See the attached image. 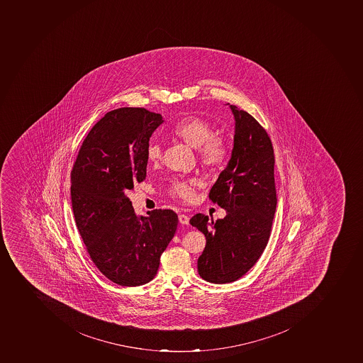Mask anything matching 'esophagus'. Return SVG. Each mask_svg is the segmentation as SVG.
Returning a JSON list of instances; mask_svg holds the SVG:
<instances>
[{"label":"esophagus","instance_id":"esophagus-1","mask_svg":"<svg viewBox=\"0 0 363 363\" xmlns=\"http://www.w3.org/2000/svg\"><path fill=\"white\" fill-rule=\"evenodd\" d=\"M178 220H179L180 224H184V225H187L189 223V217L185 213H180L179 216H178Z\"/></svg>","mask_w":363,"mask_h":363}]
</instances>
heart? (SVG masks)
Masks as SVG:
<instances>
[{"instance_id": "obj_1", "label": "heart", "mask_w": 363, "mask_h": 363, "mask_svg": "<svg viewBox=\"0 0 363 363\" xmlns=\"http://www.w3.org/2000/svg\"><path fill=\"white\" fill-rule=\"evenodd\" d=\"M172 133L189 146L199 150L202 164L207 168L217 169L228 160V148L220 138L213 137V131L207 122L198 117H185L172 128ZM147 159L152 164H157L162 159L160 143H150L147 147ZM170 194L183 201H192L195 189L193 183L174 182L171 186Z\"/></svg>"}]
</instances>
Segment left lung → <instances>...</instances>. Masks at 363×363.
Here are the masks:
<instances>
[{
  "label": "left lung",
  "instance_id": "8db88e82",
  "mask_svg": "<svg viewBox=\"0 0 363 363\" xmlns=\"http://www.w3.org/2000/svg\"><path fill=\"white\" fill-rule=\"evenodd\" d=\"M230 108L235 116L231 159L209 193L226 216L213 222L196 213L189 220L207 239L198 259L199 274L215 284L237 281L257 262L277 206L272 140L250 113Z\"/></svg>",
  "mask_w": 363,
  "mask_h": 363
}]
</instances>
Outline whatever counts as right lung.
Masks as SVG:
<instances>
[{"label":"right lung","mask_w":363,"mask_h":363,"mask_svg":"<svg viewBox=\"0 0 363 363\" xmlns=\"http://www.w3.org/2000/svg\"><path fill=\"white\" fill-rule=\"evenodd\" d=\"M163 122L145 108L109 111L87 134L71 172V202L86 250L121 286L150 283L177 230V213L155 209L137 216L128 196L146 179L147 147Z\"/></svg>","instance_id":"right-lung-1"}]
</instances>
